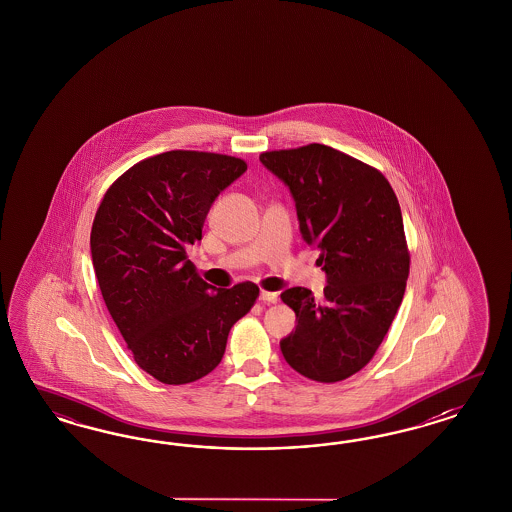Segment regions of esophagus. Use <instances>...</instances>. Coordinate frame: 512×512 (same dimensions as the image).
Listing matches in <instances>:
<instances>
[{
  "mask_svg": "<svg viewBox=\"0 0 512 512\" xmlns=\"http://www.w3.org/2000/svg\"><path fill=\"white\" fill-rule=\"evenodd\" d=\"M259 298L266 302V304H274V302H278V293H272V291H261V295Z\"/></svg>",
  "mask_w": 512,
  "mask_h": 512,
  "instance_id": "34e87169",
  "label": "esophagus"
}]
</instances>
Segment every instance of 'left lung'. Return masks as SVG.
I'll use <instances>...</instances> for the list:
<instances>
[{"label":"left lung","instance_id":"obj_1","mask_svg":"<svg viewBox=\"0 0 512 512\" xmlns=\"http://www.w3.org/2000/svg\"><path fill=\"white\" fill-rule=\"evenodd\" d=\"M259 159L289 187L300 234L326 274L319 300L306 287L281 293L298 321L281 353L308 379L343 381L372 360L402 304L409 251L400 202L381 172L325 144Z\"/></svg>","mask_w":512,"mask_h":512}]
</instances>
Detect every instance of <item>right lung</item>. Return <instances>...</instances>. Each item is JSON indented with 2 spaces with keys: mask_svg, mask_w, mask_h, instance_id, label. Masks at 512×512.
I'll return each mask as SVG.
<instances>
[{
  "mask_svg": "<svg viewBox=\"0 0 512 512\" xmlns=\"http://www.w3.org/2000/svg\"><path fill=\"white\" fill-rule=\"evenodd\" d=\"M246 171L231 155H154L109 187L93 219V270L110 317L135 362L165 385L212 372L259 296L251 281L216 289L186 255L217 195Z\"/></svg>",
  "mask_w": 512,
  "mask_h": 512,
  "instance_id": "right-lung-1",
  "label": "right lung"
}]
</instances>
